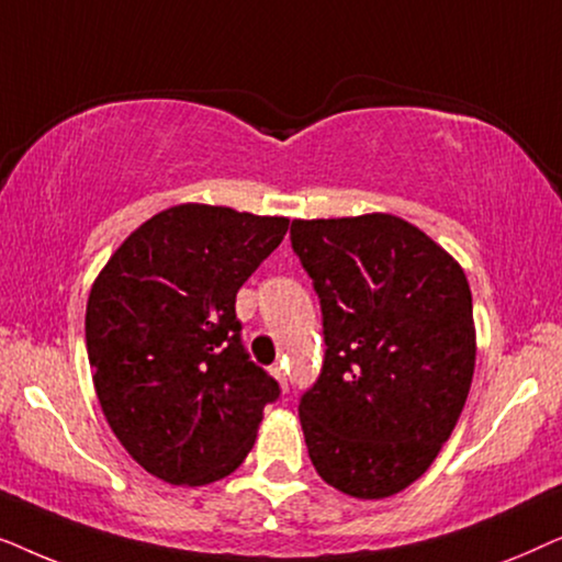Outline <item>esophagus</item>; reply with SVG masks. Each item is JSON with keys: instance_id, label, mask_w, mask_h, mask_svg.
<instances>
[{"instance_id": "34e87169", "label": "esophagus", "mask_w": 562, "mask_h": 562, "mask_svg": "<svg viewBox=\"0 0 562 562\" xmlns=\"http://www.w3.org/2000/svg\"><path fill=\"white\" fill-rule=\"evenodd\" d=\"M271 373H273V379L281 383V389H286V373H283V366H273Z\"/></svg>"}]
</instances>
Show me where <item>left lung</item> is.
<instances>
[{
    "label": "left lung",
    "instance_id": "left-lung-1",
    "mask_svg": "<svg viewBox=\"0 0 562 562\" xmlns=\"http://www.w3.org/2000/svg\"><path fill=\"white\" fill-rule=\"evenodd\" d=\"M291 248L314 281L325 363L299 402L322 481L386 498L432 465L471 391L473 299L463 268L394 214L294 220Z\"/></svg>",
    "mask_w": 562,
    "mask_h": 562
}]
</instances>
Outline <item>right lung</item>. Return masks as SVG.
Here are the masks:
<instances>
[{"instance_id": "add662e5", "label": "right lung", "mask_w": 562, "mask_h": 562, "mask_svg": "<svg viewBox=\"0 0 562 562\" xmlns=\"http://www.w3.org/2000/svg\"><path fill=\"white\" fill-rule=\"evenodd\" d=\"M286 229V217L179 204L99 271L87 302L94 389L122 448L156 479L204 486L248 458L279 383L245 352L235 296Z\"/></svg>"}]
</instances>
